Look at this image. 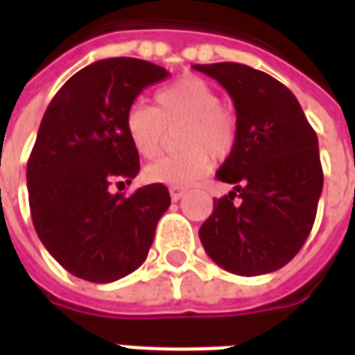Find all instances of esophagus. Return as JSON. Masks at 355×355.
I'll list each match as a JSON object with an SVG mask.
<instances>
[{
  "label": "esophagus",
  "instance_id": "esophagus-1",
  "mask_svg": "<svg viewBox=\"0 0 355 355\" xmlns=\"http://www.w3.org/2000/svg\"><path fill=\"white\" fill-rule=\"evenodd\" d=\"M168 194H171V200H173V202H178L180 198L187 196V190H184V188L173 187V188H168Z\"/></svg>",
  "mask_w": 355,
  "mask_h": 355
}]
</instances>
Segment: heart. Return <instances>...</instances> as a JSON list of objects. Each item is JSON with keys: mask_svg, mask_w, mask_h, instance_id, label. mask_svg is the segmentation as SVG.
Listing matches in <instances>:
<instances>
[{"mask_svg": "<svg viewBox=\"0 0 355 355\" xmlns=\"http://www.w3.org/2000/svg\"><path fill=\"white\" fill-rule=\"evenodd\" d=\"M130 144L144 159H153L163 149L167 130L178 132V149L182 153L161 157L144 168V178L165 187H192L208 175L211 157L227 159L237 146V116L219 105L214 87L184 77L155 95V108L136 105L126 114Z\"/></svg>", "mask_w": 355, "mask_h": 355, "instance_id": "b5f03b06", "label": "heart"}]
</instances>
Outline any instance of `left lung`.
Here are the masks:
<instances>
[{"instance_id":"1","label":"left lung","mask_w":355,"mask_h":355,"mask_svg":"<svg viewBox=\"0 0 355 355\" xmlns=\"http://www.w3.org/2000/svg\"><path fill=\"white\" fill-rule=\"evenodd\" d=\"M192 67L227 91L239 124L237 146L216 173L233 190L214 200L200 241L209 259L231 274L279 270L315 223L322 192L317 134L295 95L268 73L235 62Z\"/></svg>"}]
</instances>
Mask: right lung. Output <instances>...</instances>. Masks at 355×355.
<instances>
[{"mask_svg": "<svg viewBox=\"0 0 355 355\" xmlns=\"http://www.w3.org/2000/svg\"><path fill=\"white\" fill-rule=\"evenodd\" d=\"M167 77L146 60H98L69 77L46 108L26 163L31 216L46 250L77 278L116 282L147 259L171 206L167 187L147 184L128 198L110 187L139 173L128 110Z\"/></svg>", "mask_w": 355, "mask_h": 355, "instance_id": "right-lung-1", "label": "right lung"}]
</instances>
